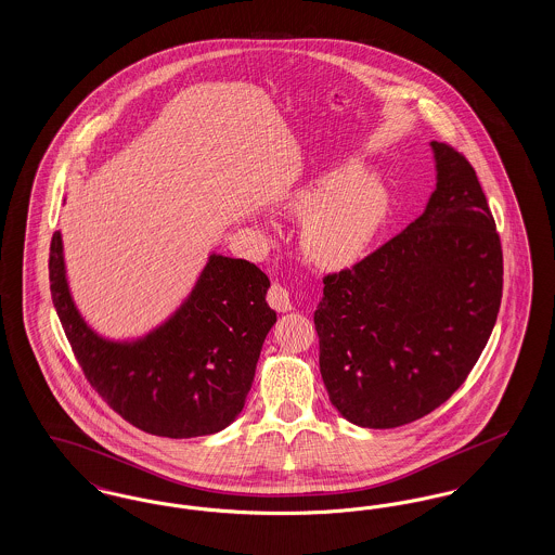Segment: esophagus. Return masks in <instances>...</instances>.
Instances as JSON below:
<instances>
[{"label": "esophagus", "mask_w": 555, "mask_h": 555, "mask_svg": "<svg viewBox=\"0 0 555 555\" xmlns=\"http://www.w3.org/2000/svg\"><path fill=\"white\" fill-rule=\"evenodd\" d=\"M266 299H268V304H270L276 312H289L291 308H293L289 289L283 287V285H279V283H274V285L268 289Z\"/></svg>", "instance_id": "34e87169"}]
</instances>
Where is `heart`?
Instances as JSON below:
<instances>
[{
    "mask_svg": "<svg viewBox=\"0 0 555 555\" xmlns=\"http://www.w3.org/2000/svg\"><path fill=\"white\" fill-rule=\"evenodd\" d=\"M289 208L308 216L301 231L306 256L314 264L337 270L364 256L387 218L389 197L360 164L351 162L295 191Z\"/></svg>",
    "mask_w": 555,
    "mask_h": 555,
    "instance_id": "obj_1",
    "label": "heart"
}]
</instances>
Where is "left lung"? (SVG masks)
<instances>
[{
  "mask_svg": "<svg viewBox=\"0 0 555 555\" xmlns=\"http://www.w3.org/2000/svg\"><path fill=\"white\" fill-rule=\"evenodd\" d=\"M437 186L405 231L324 276L320 374L349 423L396 428L453 396L495 326L502 241L475 168L430 141Z\"/></svg>",
  "mask_w": 555,
  "mask_h": 555,
  "instance_id": "8db88e82",
  "label": "left lung"
}]
</instances>
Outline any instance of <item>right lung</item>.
Returning a JSON list of instances; mask_svg holds the SVG:
<instances>
[{
    "mask_svg": "<svg viewBox=\"0 0 555 555\" xmlns=\"http://www.w3.org/2000/svg\"><path fill=\"white\" fill-rule=\"evenodd\" d=\"M270 281L247 260L211 254L185 304L134 341L100 337L73 301L62 235L50 247V289L89 385L132 426L170 439L214 435L241 414L276 312Z\"/></svg>",
    "mask_w": 555,
    "mask_h": 555,
    "instance_id": "obj_1",
    "label": "right lung"
}]
</instances>
